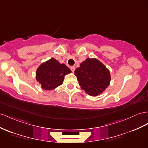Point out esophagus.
Returning a JSON list of instances; mask_svg holds the SVG:
<instances>
[{"instance_id":"34e87169","label":"esophagus","mask_w":148,"mask_h":148,"mask_svg":"<svg viewBox=\"0 0 148 148\" xmlns=\"http://www.w3.org/2000/svg\"><path fill=\"white\" fill-rule=\"evenodd\" d=\"M75 69V67L74 66H71L70 67V70H71V71H72V72H74Z\"/></svg>"}]
</instances>
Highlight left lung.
<instances>
[{"label": "left lung", "mask_w": 148, "mask_h": 148, "mask_svg": "<svg viewBox=\"0 0 148 148\" xmlns=\"http://www.w3.org/2000/svg\"><path fill=\"white\" fill-rule=\"evenodd\" d=\"M79 85L91 96H97L108 86L109 70L97 59L87 58L75 70Z\"/></svg>", "instance_id": "1"}]
</instances>
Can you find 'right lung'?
Instances as JSON below:
<instances>
[{
	"mask_svg": "<svg viewBox=\"0 0 148 148\" xmlns=\"http://www.w3.org/2000/svg\"><path fill=\"white\" fill-rule=\"evenodd\" d=\"M65 64H60L53 58L43 63L36 71V79L46 90H53L61 85L65 75L71 73Z\"/></svg>",
	"mask_w": 148,
	"mask_h": 148,
	"instance_id": "obj_1",
	"label": "right lung"
}]
</instances>
